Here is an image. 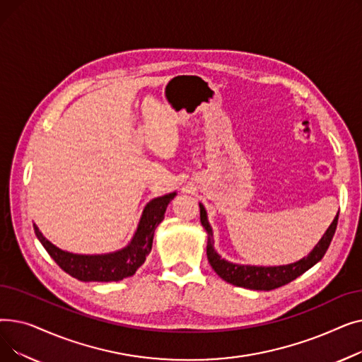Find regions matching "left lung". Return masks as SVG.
<instances>
[{"label":"left lung","mask_w":362,"mask_h":362,"mask_svg":"<svg viewBox=\"0 0 362 362\" xmlns=\"http://www.w3.org/2000/svg\"><path fill=\"white\" fill-rule=\"evenodd\" d=\"M199 213H201V224L206 232V257L208 262L213 267V270L227 283L235 284L239 288H246L252 291H273L284 284L291 283L300 274L310 270L311 267L321 261L325 257L326 251L329 250V245L334 236L336 226L339 213L329 226L326 233L318 240V243L314 246L313 251L300 258L296 262L286 264V265H270V267H264V265H246V264H236L230 262L224 258L214 250V235L213 227L208 221L205 206L199 202Z\"/></svg>","instance_id":"1"}]
</instances>
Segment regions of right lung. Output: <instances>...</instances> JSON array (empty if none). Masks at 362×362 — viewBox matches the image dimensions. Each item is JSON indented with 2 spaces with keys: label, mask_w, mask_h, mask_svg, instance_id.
<instances>
[{
  "label": "right lung",
  "mask_w": 362,
  "mask_h": 362,
  "mask_svg": "<svg viewBox=\"0 0 362 362\" xmlns=\"http://www.w3.org/2000/svg\"><path fill=\"white\" fill-rule=\"evenodd\" d=\"M177 194L151 199L142 211L138 227L130 242L122 250L107 254H73L51 243L33 223L36 238L40 239L51 258L71 277L81 281H119L130 277L145 262L152 248L154 232L164 220L167 205Z\"/></svg>",
  "instance_id": "1"
}]
</instances>
